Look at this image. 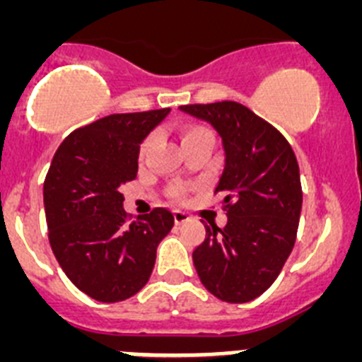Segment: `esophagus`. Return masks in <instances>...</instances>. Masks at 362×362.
<instances>
[{"mask_svg": "<svg viewBox=\"0 0 362 362\" xmlns=\"http://www.w3.org/2000/svg\"><path fill=\"white\" fill-rule=\"evenodd\" d=\"M188 219H190V217H188L187 212H181V210H174L175 225H183V223H187Z\"/></svg>", "mask_w": 362, "mask_h": 362, "instance_id": "esophagus-1", "label": "esophagus"}]
</instances>
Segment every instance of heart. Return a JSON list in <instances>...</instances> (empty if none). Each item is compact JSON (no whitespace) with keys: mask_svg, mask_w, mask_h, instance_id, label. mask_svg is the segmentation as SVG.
I'll use <instances>...</instances> for the list:
<instances>
[{"mask_svg":"<svg viewBox=\"0 0 362 362\" xmlns=\"http://www.w3.org/2000/svg\"><path fill=\"white\" fill-rule=\"evenodd\" d=\"M199 137H212V132H210L209 129L201 127V124H187V127H183V130H181V141L183 143L192 141V139H199ZM153 141H156V136H153V134H150V136H146L145 139H143L141 146H139V158H145L146 153H148V150L152 148ZM185 194H187V188L181 187V185L172 188V197H175V199H181Z\"/></svg>","mask_w":362,"mask_h":362,"instance_id":"obj_1","label":"heart"}]
</instances>
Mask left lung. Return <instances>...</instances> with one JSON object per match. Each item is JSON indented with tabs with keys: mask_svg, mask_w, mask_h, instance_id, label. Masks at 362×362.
<instances>
[{
	"mask_svg": "<svg viewBox=\"0 0 362 362\" xmlns=\"http://www.w3.org/2000/svg\"><path fill=\"white\" fill-rule=\"evenodd\" d=\"M210 123L225 148V228L204 225L206 238L192 259L204 288L226 303H248L283 270L299 226L303 190L290 143L270 123L235 101L179 107Z\"/></svg>",
	"mask_w": 362,
	"mask_h": 362,
	"instance_id": "left-lung-1",
	"label": "left lung"
}]
</instances>
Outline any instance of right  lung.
<instances>
[{
    "label": "right lung",
    "mask_w": 362,
    "mask_h": 362,
    "mask_svg": "<svg viewBox=\"0 0 362 362\" xmlns=\"http://www.w3.org/2000/svg\"><path fill=\"white\" fill-rule=\"evenodd\" d=\"M170 108L112 114L74 130L54 153L43 185L49 241L57 263L81 292L119 303L148 283L170 210L130 221L121 185L137 175L139 145Z\"/></svg>",
    "instance_id": "right-lung-1"
}]
</instances>
